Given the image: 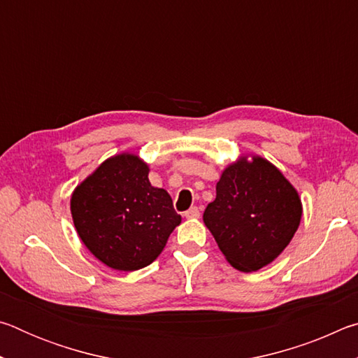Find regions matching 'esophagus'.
<instances>
[{
    "label": "esophagus",
    "instance_id": "obj_1",
    "mask_svg": "<svg viewBox=\"0 0 358 358\" xmlns=\"http://www.w3.org/2000/svg\"><path fill=\"white\" fill-rule=\"evenodd\" d=\"M185 216L187 217V220H197V217L201 216V210H199L197 207H192L187 211H185Z\"/></svg>",
    "mask_w": 358,
    "mask_h": 358
}]
</instances>
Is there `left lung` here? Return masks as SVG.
I'll return each mask as SVG.
<instances>
[{"label": "left lung", "instance_id": "8db88e82", "mask_svg": "<svg viewBox=\"0 0 358 358\" xmlns=\"http://www.w3.org/2000/svg\"><path fill=\"white\" fill-rule=\"evenodd\" d=\"M295 187L260 156H241L224 169L216 199L203 211L205 226L227 262L257 271L280 256L300 226Z\"/></svg>", "mask_w": 358, "mask_h": 358}]
</instances>
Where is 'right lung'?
Instances as JSON below:
<instances>
[{
  "instance_id": "right-lung-1",
  "label": "right lung",
  "mask_w": 358,
  "mask_h": 358,
  "mask_svg": "<svg viewBox=\"0 0 358 358\" xmlns=\"http://www.w3.org/2000/svg\"><path fill=\"white\" fill-rule=\"evenodd\" d=\"M148 172L137 155L121 153L106 159L72 192L71 213L78 237L113 270L150 265L181 222L172 197L151 186Z\"/></svg>"
}]
</instances>
